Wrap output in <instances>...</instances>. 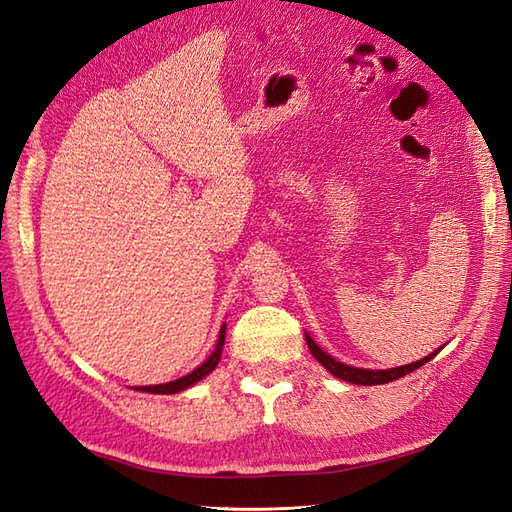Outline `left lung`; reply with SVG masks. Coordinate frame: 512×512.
Segmentation results:
<instances>
[{
    "label": "left lung",
    "instance_id": "left-lung-1",
    "mask_svg": "<svg viewBox=\"0 0 512 512\" xmlns=\"http://www.w3.org/2000/svg\"><path fill=\"white\" fill-rule=\"evenodd\" d=\"M305 340H307V347H310L314 358H316L320 364H323L331 375L338 377V379H344V382H349V384H360V386H377V384L395 382V379H399V377H403V375H408V373H412V371H417L419 366H423L425 362H430V360L434 358V355H436L438 351H441V349H438L436 353L425 355V358H421V360H417V362H412V364H406V366L386 368V371H371V368H355V366H349V364H342V362H338L336 358H331L329 353H325L323 349H320L318 344H316L310 336H305Z\"/></svg>",
    "mask_w": 512,
    "mask_h": 512
}]
</instances>
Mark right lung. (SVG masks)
<instances>
[{"label": "right lung", "instance_id": "add662e5", "mask_svg": "<svg viewBox=\"0 0 512 512\" xmlns=\"http://www.w3.org/2000/svg\"><path fill=\"white\" fill-rule=\"evenodd\" d=\"M224 334H227V325H222L220 329V336H218V342H216V349H213V353L209 355V358L202 362L198 368H194L192 373H187L183 377L174 379V382H168V384H157V386H135V390H141V392H154V395H174V392H181L189 386H194L196 382H200L202 377H207L213 368L218 366L220 362V355H222V347H224Z\"/></svg>", "mask_w": 512, "mask_h": 512}]
</instances>
